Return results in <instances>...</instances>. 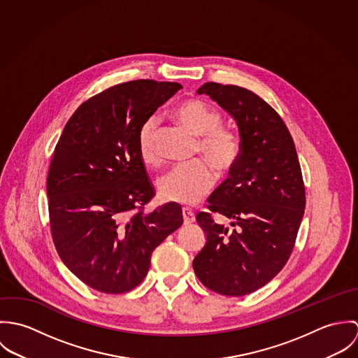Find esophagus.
Here are the masks:
<instances>
[{"label": "esophagus", "mask_w": 358, "mask_h": 358, "mask_svg": "<svg viewBox=\"0 0 358 358\" xmlns=\"http://www.w3.org/2000/svg\"><path fill=\"white\" fill-rule=\"evenodd\" d=\"M182 215H183V224H190V223H193L196 220V215L190 209H187V208H183Z\"/></svg>", "instance_id": "esophagus-1"}]
</instances>
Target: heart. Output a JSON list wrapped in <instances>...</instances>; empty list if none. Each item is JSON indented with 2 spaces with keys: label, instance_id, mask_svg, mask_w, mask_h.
Returning <instances> with one entry per match:
<instances>
[{
  "label": "heart",
  "instance_id": "heart-1",
  "mask_svg": "<svg viewBox=\"0 0 358 358\" xmlns=\"http://www.w3.org/2000/svg\"><path fill=\"white\" fill-rule=\"evenodd\" d=\"M173 117L185 129L199 136L196 158L206 160L219 175L229 173L237 165L241 154L240 138L233 129L222 125L223 117L216 108L200 99H186L175 107ZM158 135L159 121L155 117L148 118L138 134V153L149 166L161 162ZM206 163L199 159L175 166L162 175L157 180L159 199L185 206L200 203L215 180L212 169Z\"/></svg>",
  "mask_w": 358,
  "mask_h": 358
}]
</instances>
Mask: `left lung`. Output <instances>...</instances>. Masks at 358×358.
Here are the masks:
<instances>
[{"mask_svg":"<svg viewBox=\"0 0 358 358\" xmlns=\"http://www.w3.org/2000/svg\"><path fill=\"white\" fill-rule=\"evenodd\" d=\"M197 94L236 120L241 154L208 199L210 212L197 215L206 243L193 268L210 291L243 296L273 280L292 254L306 206L302 169L285 122L252 91L206 83ZM212 213L231 218L234 229L216 224Z\"/></svg>","mask_w":358,"mask_h":358,"instance_id":"left-lung-1","label":"left lung"}]
</instances>
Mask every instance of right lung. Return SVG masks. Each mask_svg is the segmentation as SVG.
Instances as JSON below:
<instances>
[{
    "instance_id": "add662e5",
    "label": "right lung",
    "mask_w": 358,
    "mask_h": 358,
    "mask_svg": "<svg viewBox=\"0 0 358 358\" xmlns=\"http://www.w3.org/2000/svg\"><path fill=\"white\" fill-rule=\"evenodd\" d=\"M182 88L135 80L83 103L67 121L47 178L55 248L67 268L103 294H124L146 277L154 250L183 223L178 204L145 213L155 194L138 134Z\"/></svg>"
}]
</instances>
